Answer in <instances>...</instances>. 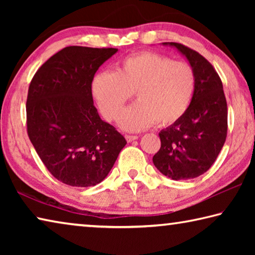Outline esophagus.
I'll list each match as a JSON object with an SVG mask.
<instances>
[{"instance_id":"34e87169","label":"esophagus","mask_w":255,"mask_h":255,"mask_svg":"<svg viewBox=\"0 0 255 255\" xmlns=\"http://www.w3.org/2000/svg\"><path fill=\"white\" fill-rule=\"evenodd\" d=\"M125 137H126L127 141H132V140H136L137 138H138V136H135V135H126V136H125Z\"/></svg>"}]
</instances>
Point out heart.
I'll use <instances>...</instances> for the list:
<instances>
[{
    "mask_svg": "<svg viewBox=\"0 0 255 255\" xmlns=\"http://www.w3.org/2000/svg\"><path fill=\"white\" fill-rule=\"evenodd\" d=\"M196 73L187 62L150 51L128 56L117 72L94 75L91 92L107 120H117L133 92L137 102L120 116L125 130L136 131L152 126H170L183 117L192 102Z\"/></svg>",
    "mask_w": 255,
    "mask_h": 255,
    "instance_id": "b5f03b06",
    "label": "heart"
}]
</instances>
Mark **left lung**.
<instances>
[{"label":"left lung","mask_w":255,"mask_h":255,"mask_svg":"<svg viewBox=\"0 0 255 255\" xmlns=\"http://www.w3.org/2000/svg\"><path fill=\"white\" fill-rule=\"evenodd\" d=\"M175 47L196 73V90L188 111L158 133L161 148L153 156L156 169L172 180L197 178L210 169L227 136V102L214 66L198 51L179 42Z\"/></svg>","instance_id":"8db88e82"}]
</instances>
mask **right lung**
<instances>
[{
    "label": "right lung",
    "instance_id": "right-lung-1",
    "mask_svg": "<svg viewBox=\"0 0 255 255\" xmlns=\"http://www.w3.org/2000/svg\"><path fill=\"white\" fill-rule=\"evenodd\" d=\"M117 48L70 46L51 56L30 82L27 131L54 178L72 187L105 180L127 144L93 105L96 72Z\"/></svg>",
    "mask_w": 255,
    "mask_h": 255
}]
</instances>
